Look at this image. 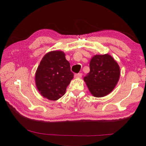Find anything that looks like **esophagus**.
Listing matches in <instances>:
<instances>
[{"label":"esophagus","mask_w":146,"mask_h":146,"mask_svg":"<svg viewBox=\"0 0 146 146\" xmlns=\"http://www.w3.org/2000/svg\"><path fill=\"white\" fill-rule=\"evenodd\" d=\"M82 73H76L75 74V78H80L82 77Z\"/></svg>","instance_id":"esophagus-1"}]
</instances>
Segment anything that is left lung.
<instances>
[{
  "instance_id": "left-lung-1",
  "label": "left lung",
  "mask_w": 146,
  "mask_h": 146,
  "mask_svg": "<svg viewBox=\"0 0 146 146\" xmlns=\"http://www.w3.org/2000/svg\"><path fill=\"white\" fill-rule=\"evenodd\" d=\"M90 71L84 78L91 93L102 97L111 92L120 77V68L108 54L97 55L91 58Z\"/></svg>"
}]
</instances>
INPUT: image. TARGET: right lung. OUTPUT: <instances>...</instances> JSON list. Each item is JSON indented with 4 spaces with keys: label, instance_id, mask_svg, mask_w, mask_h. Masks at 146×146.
<instances>
[{
    "label": "right lung",
    "instance_id": "obj_1",
    "mask_svg": "<svg viewBox=\"0 0 146 146\" xmlns=\"http://www.w3.org/2000/svg\"><path fill=\"white\" fill-rule=\"evenodd\" d=\"M73 78L70 64L61 51H53L44 55L35 74L37 90L44 97L56 100L65 94Z\"/></svg>",
    "mask_w": 146,
    "mask_h": 146
}]
</instances>
